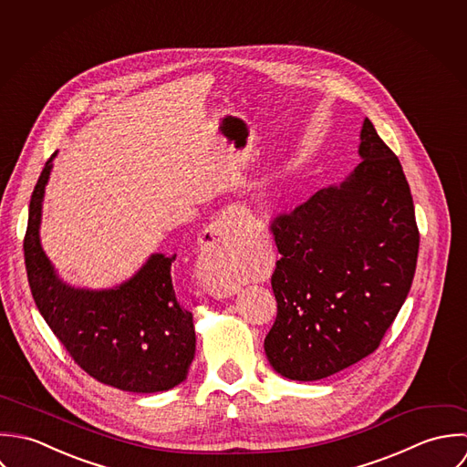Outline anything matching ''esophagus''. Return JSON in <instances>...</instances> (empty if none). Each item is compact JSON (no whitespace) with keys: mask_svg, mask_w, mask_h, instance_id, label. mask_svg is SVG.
I'll use <instances>...</instances> for the list:
<instances>
[{"mask_svg":"<svg viewBox=\"0 0 467 467\" xmlns=\"http://www.w3.org/2000/svg\"><path fill=\"white\" fill-rule=\"evenodd\" d=\"M247 211L238 205H231L222 211V214L207 227L202 242V262L205 269H214L227 251L240 240L247 225ZM207 292L214 297H227L234 290L225 285H207Z\"/></svg>","mask_w":467,"mask_h":467,"instance_id":"1","label":"esophagus"}]
</instances>
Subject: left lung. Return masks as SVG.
Instances as JSON below:
<instances>
[{"label": "left lung", "instance_id": "left-lung-1", "mask_svg": "<svg viewBox=\"0 0 467 467\" xmlns=\"http://www.w3.org/2000/svg\"><path fill=\"white\" fill-rule=\"evenodd\" d=\"M361 162L339 184L273 223L278 316L265 337L290 380L341 372L379 347L410 292L419 254L413 198L395 153L367 117Z\"/></svg>", "mask_w": 467, "mask_h": 467}]
</instances>
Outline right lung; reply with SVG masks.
Returning a JSON list of instances; mask_svg holds the SVG:
<instances>
[{
	"label": "right lung",
	"instance_id": "right-lung-1",
	"mask_svg": "<svg viewBox=\"0 0 467 467\" xmlns=\"http://www.w3.org/2000/svg\"><path fill=\"white\" fill-rule=\"evenodd\" d=\"M56 157L57 151L34 187L23 242L36 306L74 361L102 384L133 393L168 391L182 384L196 337L192 314L175 296V256L153 253L131 278L109 288L63 280L47 256L39 229Z\"/></svg>",
	"mask_w": 467,
	"mask_h": 467
}]
</instances>
